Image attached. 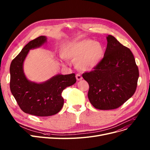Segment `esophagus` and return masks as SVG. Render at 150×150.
Wrapping results in <instances>:
<instances>
[{
    "label": "esophagus",
    "mask_w": 150,
    "mask_h": 150,
    "mask_svg": "<svg viewBox=\"0 0 150 150\" xmlns=\"http://www.w3.org/2000/svg\"><path fill=\"white\" fill-rule=\"evenodd\" d=\"M76 80H77L78 81H80V80H81L83 79V77L81 76V75L77 74L76 75Z\"/></svg>",
    "instance_id": "obj_1"
}]
</instances>
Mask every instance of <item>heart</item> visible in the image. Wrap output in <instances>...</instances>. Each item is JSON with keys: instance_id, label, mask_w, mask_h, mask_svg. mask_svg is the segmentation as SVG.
<instances>
[{"instance_id": "obj_1", "label": "heart", "mask_w": 150, "mask_h": 150, "mask_svg": "<svg viewBox=\"0 0 150 150\" xmlns=\"http://www.w3.org/2000/svg\"><path fill=\"white\" fill-rule=\"evenodd\" d=\"M60 55L66 60L75 61L76 68L88 72L96 67L104 57L103 45L92 39H84L63 44Z\"/></svg>"}]
</instances>
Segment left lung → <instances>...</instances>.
Returning a JSON list of instances; mask_svg holds the SVG:
<instances>
[{
	"instance_id": "left-lung-1",
	"label": "left lung",
	"mask_w": 150,
	"mask_h": 150,
	"mask_svg": "<svg viewBox=\"0 0 150 150\" xmlns=\"http://www.w3.org/2000/svg\"><path fill=\"white\" fill-rule=\"evenodd\" d=\"M104 57L90 72L83 74L89 85L88 98L100 110L118 108L135 93L139 76L134 57L128 47L108 35Z\"/></svg>"
}]
</instances>
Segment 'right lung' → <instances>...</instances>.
<instances>
[{"mask_svg":"<svg viewBox=\"0 0 150 150\" xmlns=\"http://www.w3.org/2000/svg\"><path fill=\"white\" fill-rule=\"evenodd\" d=\"M47 42V38L39 36L30 41L12 61L10 68V90L22 111L39 117L57 114L64 105L62 91L74 84L75 74H58L42 83L29 81L23 69V64L30 49L38 48Z\"/></svg>","mask_w":150,"mask_h":150,"instance_id":"right-lung-1","label":"right lung"}]
</instances>
